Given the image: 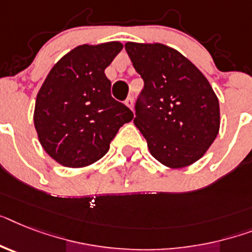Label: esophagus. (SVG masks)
Listing matches in <instances>:
<instances>
[{"mask_svg":"<svg viewBox=\"0 0 252 252\" xmlns=\"http://www.w3.org/2000/svg\"><path fill=\"white\" fill-rule=\"evenodd\" d=\"M125 104H126L130 109H132V108H134V99L131 96H128L127 99H126V101H125Z\"/></svg>","mask_w":252,"mask_h":252,"instance_id":"34e87169","label":"esophagus"}]
</instances>
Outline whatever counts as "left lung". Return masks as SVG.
<instances>
[{
    "label": "left lung",
    "mask_w": 252,
    "mask_h": 252,
    "mask_svg": "<svg viewBox=\"0 0 252 252\" xmlns=\"http://www.w3.org/2000/svg\"><path fill=\"white\" fill-rule=\"evenodd\" d=\"M135 70L144 80L135 126L151 155L168 168L202 158L220 128L219 99L203 73L163 43L126 42Z\"/></svg>",
    "instance_id": "8db88e82"
}]
</instances>
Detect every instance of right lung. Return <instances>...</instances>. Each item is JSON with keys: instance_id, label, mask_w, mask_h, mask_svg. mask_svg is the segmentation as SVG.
<instances>
[{"instance_id": "obj_1", "label": "right lung", "mask_w": 252, "mask_h": 252, "mask_svg": "<svg viewBox=\"0 0 252 252\" xmlns=\"http://www.w3.org/2000/svg\"><path fill=\"white\" fill-rule=\"evenodd\" d=\"M124 49L118 41L80 45L58 60L39 89L33 122L47 155L62 166L93 165L120 127L134 118L111 96L104 70Z\"/></svg>"}]
</instances>
